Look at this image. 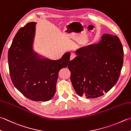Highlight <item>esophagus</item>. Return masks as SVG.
Instances as JSON below:
<instances>
[{"mask_svg":"<svg viewBox=\"0 0 131 131\" xmlns=\"http://www.w3.org/2000/svg\"><path fill=\"white\" fill-rule=\"evenodd\" d=\"M75 54H73V53H72V54H71V55H70V60H73V59L75 57Z\"/></svg>","mask_w":131,"mask_h":131,"instance_id":"34e87169","label":"esophagus"}]
</instances>
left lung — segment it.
Listing matches in <instances>:
<instances>
[{
	"label": "left lung",
	"mask_w": 131,
	"mask_h": 131,
	"mask_svg": "<svg viewBox=\"0 0 131 131\" xmlns=\"http://www.w3.org/2000/svg\"><path fill=\"white\" fill-rule=\"evenodd\" d=\"M69 62L70 79L78 95L96 98L108 92L118 81L123 48L116 36L104 34L96 44L81 48Z\"/></svg>",
	"instance_id": "1"
}]
</instances>
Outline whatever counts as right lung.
Wrapping results in <instances>:
<instances>
[{"instance_id":"obj_1","label":"right lung","mask_w":131,"mask_h":131,"mask_svg":"<svg viewBox=\"0 0 131 131\" xmlns=\"http://www.w3.org/2000/svg\"><path fill=\"white\" fill-rule=\"evenodd\" d=\"M36 23L18 30L8 53L11 81L23 95L34 101H48L56 93L58 74L69 65L70 53L58 60L41 58L33 50Z\"/></svg>"}]
</instances>
